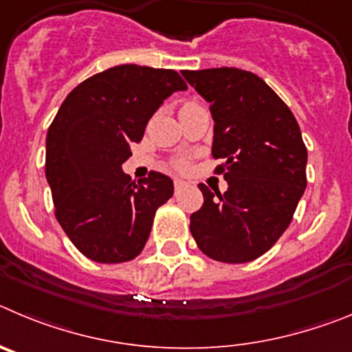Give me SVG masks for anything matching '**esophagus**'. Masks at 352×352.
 I'll return each instance as SVG.
<instances>
[{"instance_id":"1","label":"esophagus","mask_w":352,"mask_h":352,"mask_svg":"<svg viewBox=\"0 0 352 352\" xmlns=\"http://www.w3.org/2000/svg\"><path fill=\"white\" fill-rule=\"evenodd\" d=\"M173 186H175V191L179 192L180 189H182L184 186H186V182H184L182 179H175V180H173Z\"/></svg>"}]
</instances>
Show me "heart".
Masks as SVG:
<instances>
[{"mask_svg": "<svg viewBox=\"0 0 352 352\" xmlns=\"http://www.w3.org/2000/svg\"><path fill=\"white\" fill-rule=\"evenodd\" d=\"M186 105H189V103H186ZM189 166V161L186 160V157H179V160L173 161V168L177 170H188Z\"/></svg>", "mask_w": 352, "mask_h": 352, "instance_id": "b5f03b06", "label": "heart"}]
</instances>
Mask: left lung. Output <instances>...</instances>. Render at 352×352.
<instances>
[{
  "label": "left lung",
  "mask_w": 352,
  "mask_h": 352,
  "mask_svg": "<svg viewBox=\"0 0 352 352\" xmlns=\"http://www.w3.org/2000/svg\"><path fill=\"white\" fill-rule=\"evenodd\" d=\"M184 78L210 105L212 156L223 160L228 189L199 184L204 205L191 214L199 251L223 263L259 258L291 224L307 188V147L289 107L258 75L239 68L189 72Z\"/></svg>",
  "instance_id": "left-lung-1"
}]
</instances>
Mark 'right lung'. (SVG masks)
<instances>
[{
  "mask_svg": "<svg viewBox=\"0 0 352 352\" xmlns=\"http://www.w3.org/2000/svg\"><path fill=\"white\" fill-rule=\"evenodd\" d=\"M186 89L173 69L121 65L89 77L63 101L47 133L45 177L56 219L85 258L124 263L144 249L173 182L160 172L135 182L122 163L161 103Z\"/></svg>",
  "mask_w": 352,
  "mask_h": 352,
  "instance_id": "obj_1",
  "label": "right lung"
}]
</instances>
